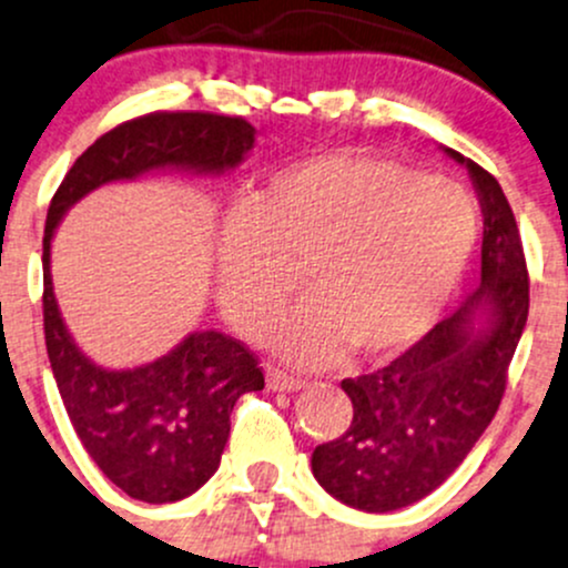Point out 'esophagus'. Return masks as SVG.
Returning <instances> with one entry per match:
<instances>
[{
	"instance_id": "obj_1",
	"label": "esophagus",
	"mask_w": 568,
	"mask_h": 568,
	"mask_svg": "<svg viewBox=\"0 0 568 568\" xmlns=\"http://www.w3.org/2000/svg\"><path fill=\"white\" fill-rule=\"evenodd\" d=\"M266 386L272 392H300L304 386V381L296 378V375L283 373V369H277V367H268L266 369Z\"/></svg>"
}]
</instances>
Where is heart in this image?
Instances as JSON below:
<instances>
[{"mask_svg":"<svg viewBox=\"0 0 568 568\" xmlns=\"http://www.w3.org/2000/svg\"><path fill=\"white\" fill-rule=\"evenodd\" d=\"M479 212L457 184L359 152L274 171L217 244V296L253 332L300 280L310 294L272 326L285 359L324 364L348 345L389 359L429 332L479 244Z\"/></svg>","mask_w":568,"mask_h":568,"instance_id":"b5f03b06","label":"heart"}]
</instances>
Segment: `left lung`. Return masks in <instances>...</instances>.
Listing matches in <instances>:
<instances>
[{"instance_id":"8db88e82","label":"left lung","mask_w":568,"mask_h":568,"mask_svg":"<svg viewBox=\"0 0 568 568\" xmlns=\"http://www.w3.org/2000/svg\"><path fill=\"white\" fill-rule=\"evenodd\" d=\"M444 152L468 169L485 214L481 285L389 367L339 384L354 422L315 446L313 476L362 511L403 509L455 474L498 410L528 321V268L509 201L481 165Z\"/></svg>"}]
</instances>
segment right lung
I'll list each match as a JSON object with an SVG mask.
<instances>
[{"label": "right lung", "instance_id": "1", "mask_svg": "<svg viewBox=\"0 0 568 568\" xmlns=\"http://www.w3.org/2000/svg\"><path fill=\"white\" fill-rule=\"evenodd\" d=\"M255 143L242 116L160 111L100 135L59 184L43 236L45 348L64 410L83 449L130 498L174 504L220 468L231 410L244 392L264 389L255 356L223 332H190L160 359L130 369L92 362L64 326L53 296L51 242L57 225L92 190L111 182L190 171L229 174Z\"/></svg>", "mask_w": 568, "mask_h": 568}]
</instances>
